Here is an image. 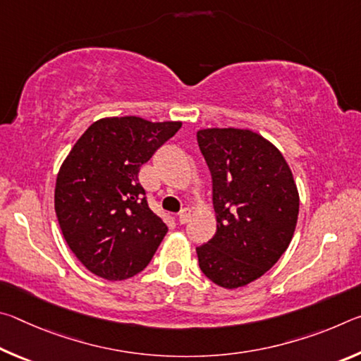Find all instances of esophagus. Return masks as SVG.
<instances>
[{
  "mask_svg": "<svg viewBox=\"0 0 361 361\" xmlns=\"http://www.w3.org/2000/svg\"><path fill=\"white\" fill-rule=\"evenodd\" d=\"M189 216H191V212H189L188 209L181 210V212L178 213V223H180V224H186V223L189 221Z\"/></svg>",
  "mask_w": 361,
  "mask_h": 361,
  "instance_id": "obj_1",
  "label": "esophagus"
}]
</instances>
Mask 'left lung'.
Listing matches in <instances>:
<instances>
[{
	"label": "left lung",
	"instance_id": "1",
	"mask_svg": "<svg viewBox=\"0 0 361 361\" xmlns=\"http://www.w3.org/2000/svg\"><path fill=\"white\" fill-rule=\"evenodd\" d=\"M212 173L216 232L195 248L213 283L234 290L255 282L288 248L295 234L299 192L276 146L250 129L197 130Z\"/></svg>",
	"mask_w": 361,
	"mask_h": 361
}]
</instances>
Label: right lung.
Returning <instances> with one entry per match:
<instances>
[{"label": "right lung", "mask_w": 361, "mask_h": 361, "mask_svg": "<svg viewBox=\"0 0 361 361\" xmlns=\"http://www.w3.org/2000/svg\"><path fill=\"white\" fill-rule=\"evenodd\" d=\"M181 124L137 116L102 118L60 166L54 194L60 229L95 276L113 282L133 277L167 234L166 223L146 202L138 172Z\"/></svg>", "instance_id": "right-lung-1"}]
</instances>
